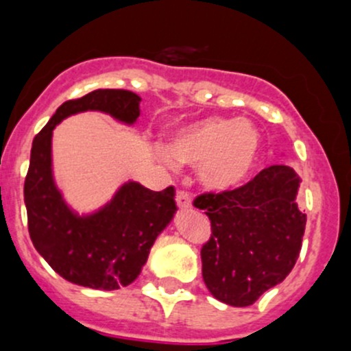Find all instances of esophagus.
I'll list each match as a JSON object with an SVG mask.
<instances>
[{"label":"esophagus","instance_id":"obj_1","mask_svg":"<svg viewBox=\"0 0 351 351\" xmlns=\"http://www.w3.org/2000/svg\"><path fill=\"white\" fill-rule=\"evenodd\" d=\"M176 204H178L180 208H189L192 205V197L186 190H178L176 192Z\"/></svg>","mask_w":351,"mask_h":351}]
</instances>
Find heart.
<instances>
[{
	"instance_id": "b5f03b06",
	"label": "heart",
	"mask_w": 351,
	"mask_h": 351,
	"mask_svg": "<svg viewBox=\"0 0 351 351\" xmlns=\"http://www.w3.org/2000/svg\"><path fill=\"white\" fill-rule=\"evenodd\" d=\"M260 146V132L250 120L205 117L180 127L159 156L169 166L197 168L208 189L231 190L253 171Z\"/></svg>"
}]
</instances>
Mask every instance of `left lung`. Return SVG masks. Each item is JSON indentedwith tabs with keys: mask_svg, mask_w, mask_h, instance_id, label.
Segmentation results:
<instances>
[{
	"mask_svg": "<svg viewBox=\"0 0 351 351\" xmlns=\"http://www.w3.org/2000/svg\"><path fill=\"white\" fill-rule=\"evenodd\" d=\"M299 183L292 168L274 165L238 189L193 198L210 221L200 256L202 277L215 299L251 306L290 274L306 229Z\"/></svg>",
	"mask_w": 351,
	"mask_h": 351,
	"instance_id": "1",
	"label": "left lung"
}]
</instances>
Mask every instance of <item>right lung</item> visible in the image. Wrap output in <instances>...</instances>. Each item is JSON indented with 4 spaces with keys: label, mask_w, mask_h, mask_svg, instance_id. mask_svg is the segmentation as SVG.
<instances>
[{
    "label": "right lung",
    "mask_w": 351,
    "mask_h": 351,
    "mask_svg": "<svg viewBox=\"0 0 351 351\" xmlns=\"http://www.w3.org/2000/svg\"><path fill=\"white\" fill-rule=\"evenodd\" d=\"M139 101L132 91L95 90L64 101L34 137L23 186L28 234L35 250L67 282L101 290L130 285L176 210L173 186L153 192L130 182L100 212L77 217L62 202L52 180V130L62 119L100 110L132 123L139 117Z\"/></svg>",
    "instance_id": "add662e5"
}]
</instances>
